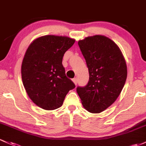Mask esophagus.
I'll list each match as a JSON object with an SVG mask.
<instances>
[{
	"instance_id": "34e87169",
	"label": "esophagus",
	"mask_w": 146,
	"mask_h": 146,
	"mask_svg": "<svg viewBox=\"0 0 146 146\" xmlns=\"http://www.w3.org/2000/svg\"><path fill=\"white\" fill-rule=\"evenodd\" d=\"M72 81L74 83L75 85H76V84H77V79H76V78H74V79H72Z\"/></svg>"
}]
</instances>
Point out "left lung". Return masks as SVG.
Wrapping results in <instances>:
<instances>
[{
	"label": "left lung",
	"instance_id": "obj_1",
	"mask_svg": "<svg viewBox=\"0 0 146 146\" xmlns=\"http://www.w3.org/2000/svg\"><path fill=\"white\" fill-rule=\"evenodd\" d=\"M78 44L88 68L89 81L76 88L83 106L90 113L107 109L120 95L126 81V62L116 44L103 35L79 40Z\"/></svg>",
	"mask_w": 146,
	"mask_h": 146
}]
</instances>
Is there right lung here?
I'll list each match as a JSON object with an SVG mask.
<instances>
[{
  "label": "right lung",
  "mask_w": 146,
  "mask_h": 146,
  "mask_svg": "<svg viewBox=\"0 0 146 146\" xmlns=\"http://www.w3.org/2000/svg\"><path fill=\"white\" fill-rule=\"evenodd\" d=\"M74 42L65 36L45 35L34 40L26 51L21 65L23 84L31 100L42 109L60 107L75 88L62 64L64 54Z\"/></svg>",
  "instance_id": "add662e5"
}]
</instances>
